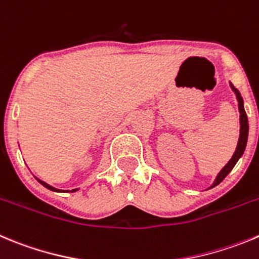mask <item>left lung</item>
Returning a JSON list of instances; mask_svg holds the SVG:
<instances>
[{
  "label": "left lung",
  "mask_w": 259,
  "mask_h": 259,
  "mask_svg": "<svg viewBox=\"0 0 259 259\" xmlns=\"http://www.w3.org/2000/svg\"><path fill=\"white\" fill-rule=\"evenodd\" d=\"M230 87H231L232 92L235 94V96H236V100H238V108H239V113H240V134H239V141H238V146H236V149H235V153L234 155L231 156V159H230L229 162H227V164L225 165L224 168H222L220 172H218L217 177L214 179V181H213V184L210 185L208 189H212V187L217 186V185L221 184L222 181H224L225 177L229 175L230 172L232 170V168L235 167V164L238 163L239 159L243 156L244 151H245V148H246V142H248V134H249V124H248V117H246V113H245V109H244V101H243V97H241L240 92L238 91V90L235 89L234 86H232V83L230 82Z\"/></svg>",
  "instance_id": "obj_1"
}]
</instances>
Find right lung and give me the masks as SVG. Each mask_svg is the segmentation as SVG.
I'll use <instances>...</instances> for the list:
<instances>
[{
  "label": "right lung",
  "instance_id": "obj_1",
  "mask_svg": "<svg viewBox=\"0 0 259 259\" xmlns=\"http://www.w3.org/2000/svg\"><path fill=\"white\" fill-rule=\"evenodd\" d=\"M35 179H37V177H35ZM37 181L39 182V184H41L42 186L46 187V189L51 190V191H56V193H66V191H68V193H74V191H77V190H78V189H73V190H59V189H56V187L51 186V185L46 184V182L42 181V180H39V179H37Z\"/></svg>",
  "mask_w": 259,
  "mask_h": 259
}]
</instances>
